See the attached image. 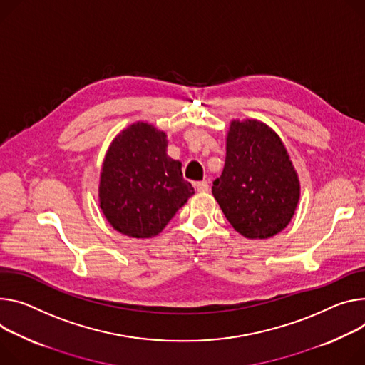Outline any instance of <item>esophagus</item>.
Here are the masks:
<instances>
[{"instance_id":"1","label":"esophagus","mask_w":365,"mask_h":365,"mask_svg":"<svg viewBox=\"0 0 365 365\" xmlns=\"http://www.w3.org/2000/svg\"><path fill=\"white\" fill-rule=\"evenodd\" d=\"M208 189H210V183L207 180H201V182L196 183V190L197 192H208Z\"/></svg>"}]
</instances>
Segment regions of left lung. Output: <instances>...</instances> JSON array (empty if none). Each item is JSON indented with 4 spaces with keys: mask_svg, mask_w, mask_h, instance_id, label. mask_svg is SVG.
Returning a JSON list of instances; mask_svg holds the SVG:
<instances>
[{
    "mask_svg": "<svg viewBox=\"0 0 365 365\" xmlns=\"http://www.w3.org/2000/svg\"><path fill=\"white\" fill-rule=\"evenodd\" d=\"M212 195L225 218L247 239H269L291 221L300 183L275 132L257 120H233L222 173Z\"/></svg>",
    "mask_w": 365,
    "mask_h": 365,
    "instance_id": "left-lung-1",
    "label": "left lung"
}]
</instances>
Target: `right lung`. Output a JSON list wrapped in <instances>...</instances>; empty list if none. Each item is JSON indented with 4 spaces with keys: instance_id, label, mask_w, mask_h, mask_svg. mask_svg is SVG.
Here are the masks:
<instances>
[{
    "instance_id": "right-lung-1",
    "label": "right lung",
    "mask_w": 365,
    "mask_h": 365,
    "mask_svg": "<svg viewBox=\"0 0 365 365\" xmlns=\"http://www.w3.org/2000/svg\"><path fill=\"white\" fill-rule=\"evenodd\" d=\"M165 134L140 122L112 143L102 169L101 208L113 228L148 239L168 225L193 195L180 161L165 154Z\"/></svg>"
}]
</instances>
